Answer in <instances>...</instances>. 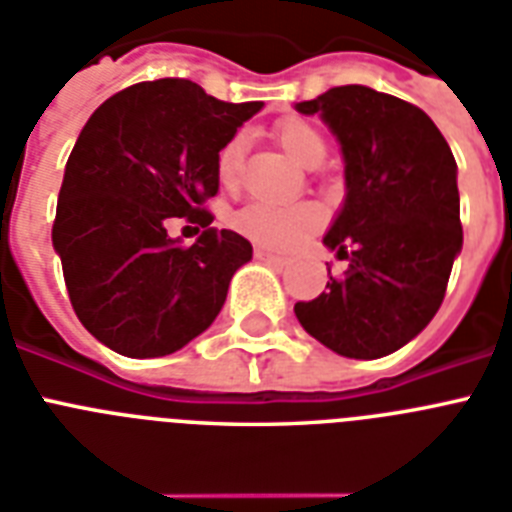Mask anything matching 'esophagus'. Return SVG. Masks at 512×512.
I'll use <instances>...</instances> for the list:
<instances>
[{"label": "esophagus", "mask_w": 512, "mask_h": 512, "mask_svg": "<svg viewBox=\"0 0 512 512\" xmlns=\"http://www.w3.org/2000/svg\"><path fill=\"white\" fill-rule=\"evenodd\" d=\"M255 257H257V260H263V263L273 265V268H284V265H286L284 257L273 255V252H270V249H265V247H257Z\"/></svg>", "instance_id": "1"}]
</instances>
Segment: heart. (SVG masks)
<instances>
[{"label": "heart", "mask_w": 512, "mask_h": 512, "mask_svg": "<svg viewBox=\"0 0 512 512\" xmlns=\"http://www.w3.org/2000/svg\"><path fill=\"white\" fill-rule=\"evenodd\" d=\"M276 139L284 152L302 168H318L326 157V139L305 118H286L276 126ZM244 134H236L218 149L215 176L220 186L236 189L242 178ZM242 236L268 249H292L307 236L315 234L323 223V210L313 202H265L255 199L236 210L231 218Z\"/></svg>", "instance_id": "b5f03b06"}]
</instances>
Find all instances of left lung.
<instances>
[{
	"mask_svg": "<svg viewBox=\"0 0 512 512\" xmlns=\"http://www.w3.org/2000/svg\"><path fill=\"white\" fill-rule=\"evenodd\" d=\"M294 107L342 147L347 197L323 244L350 263L294 305L297 321L336 355L397 352L431 323L463 247L450 144L421 107L357 83Z\"/></svg>",
	"mask_w": 512,
	"mask_h": 512,
	"instance_id": "1",
	"label": "left lung"
}]
</instances>
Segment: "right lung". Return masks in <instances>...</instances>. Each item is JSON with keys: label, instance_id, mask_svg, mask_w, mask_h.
<instances>
[{"label": "right lung", "instance_id": "1", "mask_svg": "<svg viewBox=\"0 0 512 512\" xmlns=\"http://www.w3.org/2000/svg\"><path fill=\"white\" fill-rule=\"evenodd\" d=\"M263 102H220L186 78L134 83L94 110L62 178L54 252L78 321L126 357L181 350L218 318L252 244L213 228L215 157ZM170 217L203 228L191 248Z\"/></svg>", "mask_w": 512, "mask_h": 512}]
</instances>
